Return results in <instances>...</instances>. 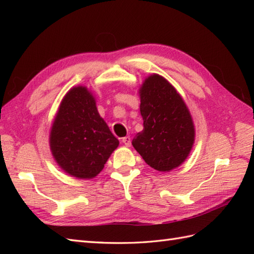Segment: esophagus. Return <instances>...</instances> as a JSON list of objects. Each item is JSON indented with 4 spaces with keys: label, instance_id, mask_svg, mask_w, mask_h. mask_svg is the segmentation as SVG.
Instances as JSON below:
<instances>
[{
    "label": "esophagus",
    "instance_id": "obj_1",
    "mask_svg": "<svg viewBox=\"0 0 254 254\" xmlns=\"http://www.w3.org/2000/svg\"><path fill=\"white\" fill-rule=\"evenodd\" d=\"M122 143L126 145V146H131V137L130 136H124L122 138Z\"/></svg>",
    "mask_w": 254,
    "mask_h": 254
}]
</instances>
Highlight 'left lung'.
<instances>
[{"instance_id":"8db88e82","label":"left lung","mask_w":254,"mask_h":254,"mask_svg":"<svg viewBox=\"0 0 254 254\" xmlns=\"http://www.w3.org/2000/svg\"><path fill=\"white\" fill-rule=\"evenodd\" d=\"M139 96L144 128L133 138L132 145L152 168L169 171L180 166L191 152V115L174 86L160 75L145 79Z\"/></svg>"}]
</instances>
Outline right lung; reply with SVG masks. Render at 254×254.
Instances as JSON below:
<instances>
[{"instance_id": "1", "label": "right lung", "mask_w": 254, "mask_h": 254, "mask_svg": "<svg viewBox=\"0 0 254 254\" xmlns=\"http://www.w3.org/2000/svg\"><path fill=\"white\" fill-rule=\"evenodd\" d=\"M119 145L97 111L86 87H74L64 97L50 133V147L58 165L79 179L94 178Z\"/></svg>"}]
</instances>
